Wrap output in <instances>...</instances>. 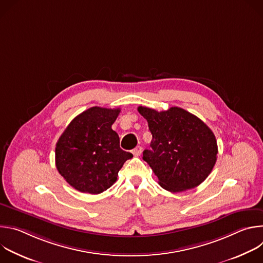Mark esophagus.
Here are the masks:
<instances>
[{"label": "esophagus", "mask_w": 263, "mask_h": 263, "mask_svg": "<svg viewBox=\"0 0 263 263\" xmlns=\"http://www.w3.org/2000/svg\"><path fill=\"white\" fill-rule=\"evenodd\" d=\"M141 152H142V147H141L140 145H137L135 148L132 149V154H133L135 157L139 156V155L141 154Z\"/></svg>", "instance_id": "34e87169"}]
</instances>
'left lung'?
<instances>
[{"mask_svg": "<svg viewBox=\"0 0 263 263\" xmlns=\"http://www.w3.org/2000/svg\"><path fill=\"white\" fill-rule=\"evenodd\" d=\"M152 133L151 148L143 160L151 166L162 189L180 193L200 185L211 173L217 155L213 132L198 117L180 107L165 111L139 106Z\"/></svg>", "mask_w": 263, "mask_h": 263, "instance_id": "1", "label": "left lung"}]
</instances>
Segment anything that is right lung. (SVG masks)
Instances as JSON below:
<instances>
[{
  "instance_id": "right-lung-1",
  "label": "right lung",
  "mask_w": 263,
  "mask_h": 263,
  "mask_svg": "<svg viewBox=\"0 0 263 263\" xmlns=\"http://www.w3.org/2000/svg\"><path fill=\"white\" fill-rule=\"evenodd\" d=\"M120 112V108L91 107L74 118L59 137L56 167L74 190L91 195L107 191L126 160L133 157L120 147V137L111 129Z\"/></svg>"
}]
</instances>
